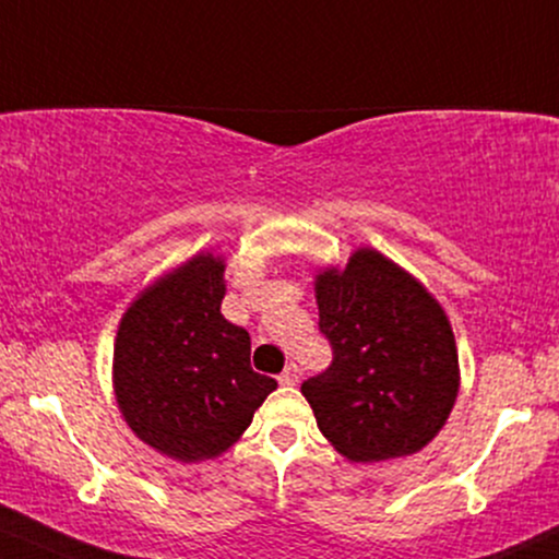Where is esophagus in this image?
<instances>
[{"mask_svg":"<svg viewBox=\"0 0 559 559\" xmlns=\"http://www.w3.org/2000/svg\"><path fill=\"white\" fill-rule=\"evenodd\" d=\"M297 380H299V365L297 361H292V365H286L284 372L278 374V382L281 385H294Z\"/></svg>","mask_w":559,"mask_h":559,"instance_id":"esophagus-1","label":"esophagus"}]
</instances>
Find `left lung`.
<instances>
[{
	"label": "left lung",
	"mask_w": 559,
	"mask_h": 559,
	"mask_svg": "<svg viewBox=\"0 0 559 559\" xmlns=\"http://www.w3.org/2000/svg\"><path fill=\"white\" fill-rule=\"evenodd\" d=\"M314 292L333 361L301 393L320 432L356 463L425 448L459 395V352L442 307L374 250L318 275Z\"/></svg>",
	"instance_id": "left-lung-1"
}]
</instances>
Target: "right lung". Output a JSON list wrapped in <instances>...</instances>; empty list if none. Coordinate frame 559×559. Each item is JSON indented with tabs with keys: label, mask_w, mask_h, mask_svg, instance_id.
<instances>
[{
	"label": "right lung",
	"mask_w": 559,
	"mask_h": 559,
	"mask_svg": "<svg viewBox=\"0 0 559 559\" xmlns=\"http://www.w3.org/2000/svg\"><path fill=\"white\" fill-rule=\"evenodd\" d=\"M224 262L198 254L140 294L114 346L127 425L169 459H213L239 440L275 382L250 365V333L221 314Z\"/></svg>",
	"instance_id": "1"
}]
</instances>
